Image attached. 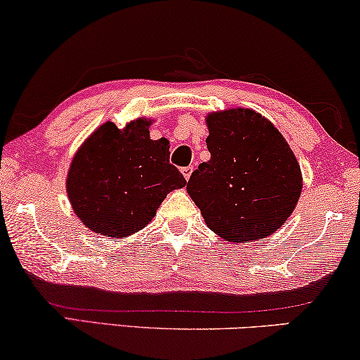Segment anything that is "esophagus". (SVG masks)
I'll return each instance as SVG.
<instances>
[{
  "mask_svg": "<svg viewBox=\"0 0 360 360\" xmlns=\"http://www.w3.org/2000/svg\"><path fill=\"white\" fill-rule=\"evenodd\" d=\"M192 169H194V166H186V168H182L181 169L182 171V176H184L186 179H189L191 174H192Z\"/></svg>",
  "mask_w": 360,
  "mask_h": 360,
  "instance_id": "1",
  "label": "esophagus"
}]
</instances>
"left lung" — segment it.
I'll list each match as a JSON object with an SVG mask.
<instances>
[{
  "label": "left lung",
  "mask_w": 360,
  "mask_h": 360,
  "mask_svg": "<svg viewBox=\"0 0 360 360\" xmlns=\"http://www.w3.org/2000/svg\"><path fill=\"white\" fill-rule=\"evenodd\" d=\"M207 125L210 160L187 181L205 224L233 243L279 230L302 192L300 166L281 131L250 109L210 114Z\"/></svg>",
  "instance_id": "8db88e82"
}]
</instances>
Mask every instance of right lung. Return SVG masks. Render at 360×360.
<instances>
[{"label": "right lung", "instance_id": "1", "mask_svg": "<svg viewBox=\"0 0 360 360\" xmlns=\"http://www.w3.org/2000/svg\"><path fill=\"white\" fill-rule=\"evenodd\" d=\"M150 120L105 122L75 155L67 191L89 230L125 238L148 225L168 192L186 186L169 163V141L150 139Z\"/></svg>", "mask_w": 360, "mask_h": 360}]
</instances>
